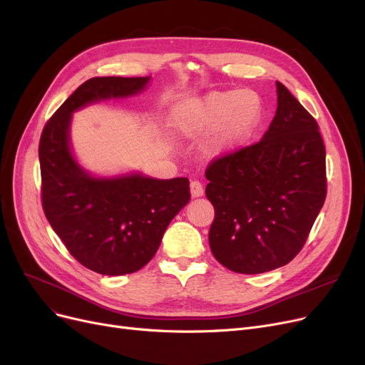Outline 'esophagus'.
Segmentation results:
<instances>
[{
  "label": "esophagus",
  "instance_id": "1",
  "mask_svg": "<svg viewBox=\"0 0 365 365\" xmlns=\"http://www.w3.org/2000/svg\"><path fill=\"white\" fill-rule=\"evenodd\" d=\"M190 193L193 197H201L204 195V187L200 181H192L190 182Z\"/></svg>",
  "mask_w": 365,
  "mask_h": 365
}]
</instances>
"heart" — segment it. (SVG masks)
Wrapping results in <instances>:
<instances>
[{"label":"heart","mask_w":365,"mask_h":365,"mask_svg":"<svg viewBox=\"0 0 365 365\" xmlns=\"http://www.w3.org/2000/svg\"><path fill=\"white\" fill-rule=\"evenodd\" d=\"M262 118L263 102L256 91H213L176 109L175 128L187 138L208 135L204 150L219 160L245 148Z\"/></svg>","instance_id":"1"}]
</instances>
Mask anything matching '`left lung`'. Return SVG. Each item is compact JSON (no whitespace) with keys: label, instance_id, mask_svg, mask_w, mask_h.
Wrapping results in <instances>:
<instances>
[{"label":"left lung","instance_id":"1","mask_svg":"<svg viewBox=\"0 0 365 365\" xmlns=\"http://www.w3.org/2000/svg\"><path fill=\"white\" fill-rule=\"evenodd\" d=\"M277 111L256 145L210 164L215 207L208 244L230 271L262 274L289 263L326 200V149L315 118L283 83Z\"/></svg>","mask_w":365,"mask_h":365}]
</instances>
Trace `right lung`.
<instances>
[{
    "label": "right lung",
    "instance_id": "1",
    "mask_svg": "<svg viewBox=\"0 0 365 365\" xmlns=\"http://www.w3.org/2000/svg\"><path fill=\"white\" fill-rule=\"evenodd\" d=\"M146 77H93L62 103L42 130V207L51 228L88 269L125 275L155 256L170 220L190 201L187 178L157 180L138 170L88 172L71 148L73 114L94 103L141 94Z\"/></svg>",
    "mask_w": 365,
    "mask_h": 365
}]
</instances>
